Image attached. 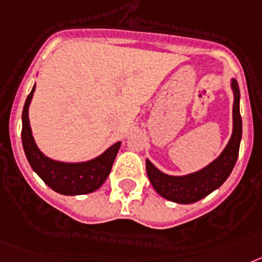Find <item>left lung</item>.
<instances>
[{
  "instance_id": "left-lung-1",
  "label": "left lung",
  "mask_w": 262,
  "mask_h": 262,
  "mask_svg": "<svg viewBox=\"0 0 262 262\" xmlns=\"http://www.w3.org/2000/svg\"><path fill=\"white\" fill-rule=\"evenodd\" d=\"M232 90L235 95L233 101V133L226 149L217 159L204 167L200 171L185 177H171L166 175L154 167V165L146 159V172L153 185L154 190L165 199L175 203L190 204L203 199L213 190L226 182L231 174L238 157L243 121L240 116V90L236 80H232Z\"/></svg>"
}]
</instances>
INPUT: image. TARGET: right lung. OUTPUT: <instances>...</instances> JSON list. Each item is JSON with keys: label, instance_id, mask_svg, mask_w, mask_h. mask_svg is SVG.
Instances as JSON below:
<instances>
[{"label": "right lung", "instance_id": "right-lung-1", "mask_svg": "<svg viewBox=\"0 0 262 262\" xmlns=\"http://www.w3.org/2000/svg\"><path fill=\"white\" fill-rule=\"evenodd\" d=\"M35 85L29 93L22 111V145L31 169L54 191L63 195H83L93 192L105 182L111 172L121 142H116L97 158L83 163H63L43 156L36 147L29 124V105Z\"/></svg>", "mask_w": 262, "mask_h": 262}]
</instances>
